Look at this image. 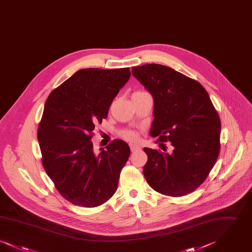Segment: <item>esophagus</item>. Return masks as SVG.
I'll return each instance as SVG.
<instances>
[{
    "label": "esophagus",
    "mask_w": 252,
    "mask_h": 252,
    "mask_svg": "<svg viewBox=\"0 0 252 252\" xmlns=\"http://www.w3.org/2000/svg\"><path fill=\"white\" fill-rule=\"evenodd\" d=\"M140 149H141V147H140L139 145H136V144H130V150H131L132 152H135V151L140 150Z\"/></svg>",
    "instance_id": "1"
}]
</instances>
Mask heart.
I'll use <instances>...</instances> for the list:
<instances>
[{
	"label": "heart",
	"mask_w": 252,
	"mask_h": 252,
	"mask_svg": "<svg viewBox=\"0 0 252 252\" xmlns=\"http://www.w3.org/2000/svg\"><path fill=\"white\" fill-rule=\"evenodd\" d=\"M121 137L127 141H135L137 139V134L135 132L130 130H125L120 133Z\"/></svg>",
	"instance_id": "1"
}]
</instances>
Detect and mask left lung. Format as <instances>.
<instances>
[{
	"label": "left lung",
	"mask_w": 252,
	"mask_h": 252,
	"mask_svg": "<svg viewBox=\"0 0 252 252\" xmlns=\"http://www.w3.org/2000/svg\"><path fill=\"white\" fill-rule=\"evenodd\" d=\"M132 74L154 100L150 135L158 137L163 151L144 148L148 157L145 180L169 196L196 190L216 164L220 151L221 122L203 86L160 64L132 68ZM173 146L166 152L163 143Z\"/></svg>",
	"instance_id": "left-lung-1"
}]
</instances>
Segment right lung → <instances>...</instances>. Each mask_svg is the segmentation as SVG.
I'll list each match as a JSON object with an SVG mask.
<instances>
[{
	"mask_svg": "<svg viewBox=\"0 0 252 252\" xmlns=\"http://www.w3.org/2000/svg\"><path fill=\"white\" fill-rule=\"evenodd\" d=\"M129 68L82 69L55 89L45 102L37 128L41 162L57 190L69 202L94 208L116 192L130 148L116 139L94 151L96 123H102Z\"/></svg>",
	"mask_w": 252,
	"mask_h": 252,
	"instance_id": "right-lung-1",
	"label": "right lung"
}]
</instances>
